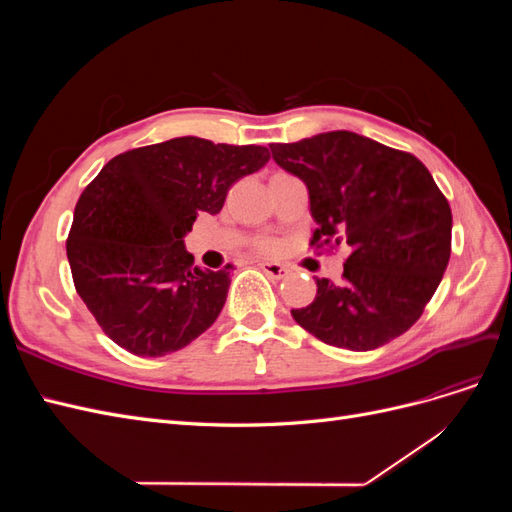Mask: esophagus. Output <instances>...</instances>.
<instances>
[{"label": "esophagus", "mask_w": 512, "mask_h": 512, "mask_svg": "<svg viewBox=\"0 0 512 512\" xmlns=\"http://www.w3.org/2000/svg\"><path fill=\"white\" fill-rule=\"evenodd\" d=\"M260 269L269 277H273V280H284V277L290 273V269L280 265V262H260Z\"/></svg>", "instance_id": "obj_1"}]
</instances>
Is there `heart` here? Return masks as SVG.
Listing matches in <instances>:
<instances>
[{"mask_svg": "<svg viewBox=\"0 0 512 512\" xmlns=\"http://www.w3.org/2000/svg\"><path fill=\"white\" fill-rule=\"evenodd\" d=\"M277 250V245L273 243V241H265V243H260V252H265V254H273Z\"/></svg>", "mask_w": 512, "mask_h": 512, "instance_id": "heart-1", "label": "heart"}]
</instances>
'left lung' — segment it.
Here are the masks:
<instances>
[{"mask_svg":"<svg viewBox=\"0 0 512 512\" xmlns=\"http://www.w3.org/2000/svg\"><path fill=\"white\" fill-rule=\"evenodd\" d=\"M269 147L307 185L318 224L309 247H350L342 282L316 280V299L292 318L320 342L356 352L406 333L451 258V205L425 164L346 130Z\"/></svg>","mask_w":512,"mask_h":512,"instance_id":"1","label":"left lung"}]
</instances>
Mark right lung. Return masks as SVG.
<instances>
[{
    "label": "right lung",
    "instance_id": "add662e5",
    "mask_svg": "<svg viewBox=\"0 0 512 512\" xmlns=\"http://www.w3.org/2000/svg\"><path fill=\"white\" fill-rule=\"evenodd\" d=\"M269 149L183 136L123 151L83 190L66 241L74 288L117 346L177 352L220 316L230 269L194 267L183 237L220 213L230 185L269 162Z\"/></svg>",
    "mask_w": 512,
    "mask_h": 512
}]
</instances>
